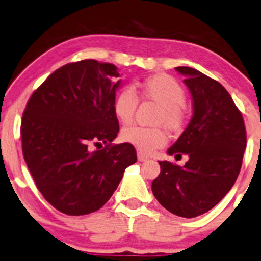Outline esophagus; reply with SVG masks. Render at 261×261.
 <instances>
[{"label": "esophagus", "mask_w": 261, "mask_h": 261, "mask_svg": "<svg viewBox=\"0 0 261 261\" xmlns=\"http://www.w3.org/2000/svg\"><path fill=\"white\" fill-rule=\"evenodd\" d=\"M138 159H139V161H146L149 158H147V156L145 155V153H142V152L139 151L138 152Z\"/></svg>", "instance_id": "obj_1"}]
</instances>
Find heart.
Masks as SVG:
<instances>
[{"label": "heart", "instance_id": "obj_1", "mask_svg": "<svg viewBox=\"0 0 261 261\" xmlns=\"http://www.w3.org/2000/svg\"><path fill=\"white\" fill-rule=\"evenodd\" d=\"M140 95L160 106L156 123H164L172 131L182 130L188 121L185 108V91L174 77L164 73L150 76L138 86ZM139 98L130 87H123L114 100V112L120 122L130 123L138 108ZM121 139L133 145L139 151L150 153L160 149L167 142V133L164 127L128 126L121 131Z\"/></svg>", "mask_w": 261, "mask_h": 261}]
</instances>
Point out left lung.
<instances>
[{
	"label": "left lung",
	"instance_id": "left-lung-1",
	"mask_svg": "<svg viewBox=\"0 0 261 261\" xmlns=\"http://www.w3.org/2000/svg\"><path fill=\"white\" fill-rule=\"evenodd\" d=\"M175 70L185 76L193 97V117L169 155L189 156L184 166L159 161L160 175L152 193L170 213L196 218L213 209L238 179L246 131L243 115L218 81L191 67Z\"/></svg>",
	"mask_w": 261,
	"mask_h": 261
}]
</instances>
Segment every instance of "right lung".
<instances>
[{
    "mask_svg": "<svg viewBox=\"0 0 261 261\" xmlns=\"http://www.w3.org/2000/svg\"><path fill=\"white\" fill-rule=\"evenodd\" d=\"M119 76L116 66L96 60L67 64L41 84L22 115L27 167L43 197L67 215L102 207L138 160L133 145L112 144L119 133Z\"/></svg>",
    "mask_w": 261,
    "mask_h": 261,
    "instance_id": "1",
    "label": "right lung"
}]
</instances>
